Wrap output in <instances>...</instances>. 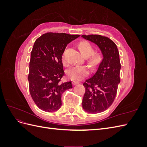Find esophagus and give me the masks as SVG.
Returning a JSON list of instances; mask_svg holds the SVG:
<instances>
[{
    "label": "esophagus",
    "instance_id": "obj_1",
    "mask_svg": "<svg viewBox=\"0 0 147 147\" xmlns=\"http://www.w3.org/2000/svg\"><path fill=\"white\" fill-rule=\"evenodd\" d=\"M79 84V82H75V81L72 82L73 85H77V84Z\"/></svg>",
    "mask_w": 147,
    "mask_h": 147
}]
</instances>
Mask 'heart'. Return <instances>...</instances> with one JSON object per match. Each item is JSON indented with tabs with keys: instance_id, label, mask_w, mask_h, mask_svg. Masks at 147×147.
I'll use <instances>...</instances> for the list:
<instances>
[{
	"instance_id": "b5f03b06",
	"label": "heart",
	"mask_w": 147,
	"mask_h": 147,
	"mask_svg": "<svg viewBox=\"0 0 147 147\" xmlns=\"http://www.w3.org/2000/svg\"><path fill=\"white\" fill-rule=\"evenodd\" d=\"M78 47L82 54L85 57H88V62L91 67H94L100 59V55L98 52H93L94 49L91 44L87 41H82L79 43ZM62 61L64 64H66V60L64 55L62 56ZM67 77L72 80L80 81L89 74L88 67L83 65H74L67 71Z\"/></svg>"
}]
</instances>
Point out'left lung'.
Returning a JSON list of instances; mask_svg holds the SVG:
<instances>
[{"mask_svg":"<svg viewBox=\"0 0 147 147\" xmlns=\"http://www.w3.org/2000/svg\"><path fill=\"white\" fill-rule=\"evenodd\" d=\"M82 37L98 46L103 59L93 76L83 83L85 88L83 109L90 113L106 110L116 97L121 64L117 47L112 40L100 35H83Z\"/></svg>","mask_w":147,"mask_h":147,"instance_id":"obj_1","label":"left lung"}]
</instances>
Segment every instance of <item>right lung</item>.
Here are the masks:
<instances>
[{
	"mask_svg": "<svg viewBox=\"0 0 147 147\" xmlns=\"http://www.w3.org/2000/svg\"><path fill=\"white\" fill-rule=\"evenodd\" d=\"M80 36L48 32L35 40L30 55L28 81L30 96L42 110L53 112L59 110L63 93L72 88L71 82H60L64 75L62 55L67 44Z\"/></svg>",
	"mask_w": 147,
	"mask_h": 147,
	"instance_id": "add662e5",
	"label": "right lung"
}]
</instances>
